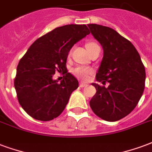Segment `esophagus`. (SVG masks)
<instances>
[{"instance_id":"1","label":"esophagus","mask_w":152,"mask_h":152,"mask_svg":"<svg viewBox=\"0 0 152 152\" xmlns=\"http://www.w3.org/2000/svg\"><path fill=\"white\" fill-rule=\"evenodd\" d=\"M86 86H88V85L86 84V83H83V82H81L80 84V87H86Z\"/></svg>"}]
</instances>
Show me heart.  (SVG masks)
Wrapping results in <instances>:
<instances>
[{
  "label": "heart",
  "mask_w": 152,
  "mask_h": 152,
  "mask_svg": "<svg viewBox=\"0 0 152 152\" xmlns=\"http://www.w3.org/2000/svg\"><path fill=\"white\" fill-rule=\"evenodd\" d=\"M97 46L98 45L96 44V42H88L87 44H86V48H87L88 51L90 52L93 48H96ZM72 73L79 80H83V81H85V80H88V78L90 77L91 75H93V71L91 68H88V67L78 66V67H75L73 69Z\"/></svg>",
  "instance_id": "obj_1"
}]
</instances>
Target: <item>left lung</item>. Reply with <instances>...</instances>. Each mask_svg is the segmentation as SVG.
<instances>
[{
  "label": "left lung",
  "instance_id": "left-lung-1",
  "mask_svg": "<svg viewBox=\"0 0 152 152\" xmlns=\"http://www.w3.org/2000/svg\"><path fill=\"white\" fill-rule=\"evenodd\" d=\"M88 26L104 51L96 81L110 83L107 88L92 84L96 93L89 104L96 116L116 122L133 110L142 96L146 79L144 65L134 45L116 30L96 24Z\"/></svg>",
  "mask_w": 152,
  "mask_h": 152
}]
</instances>
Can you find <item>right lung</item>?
<instances>
[{
  "label": "right lung",
  "mask_w": 152,
  "mask_h": 152,
  "mask_svg": "<svg viewBox=\"0 0 152 152\" xmlns=\"http://www.w3.org/2000/svg\"><path fill=\"white\" fill-rule=\"evenodd\" d=\"M90 34L86 25H66L37 39L17 67L14 87L19 104L33 118L50 121L60 115L73 91L76 77L67 72L68 52ZM56 70L66 73L60 83L52 79Z\"/></svg>",
  "instance_id": "right-lung-1"
}]
</instances>
